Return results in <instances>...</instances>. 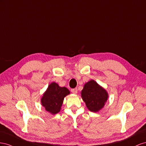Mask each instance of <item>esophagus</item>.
Segmentation results:
<instances>
[{
    "mask_svg": "<svg viewBox=\"0 0 146 146\" xmlns=\"http://www.w3.org/2000/svg\"><path fill=\"white\" fill-rule=\"evenodd\" d=\"M71 91L73 94H77L78 92V89L77 88H74V89H71Z\"/></svg>",
    "mask_w": 146,
    "mask_h": 146,
    "instance_id": "34e87169",
    "label": "esophagus"
}]
</instances>
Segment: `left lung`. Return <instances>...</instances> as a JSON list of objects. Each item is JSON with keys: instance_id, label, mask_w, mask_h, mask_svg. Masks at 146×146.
Instances as JSON below:
<instances>
[{"instance_id": "left-lung-1", "label": "left lung", "mask_w": 146, "mask_h": 146, "mask_svg": "<svg viewBox=\"0 0 146 146\" xmlns=\"http://www.w3.org/2000/svg\"><path fill=\"white\" fill-rule=\"evenodd\" d=\"M81 97L86 106L92 112H97L105 105L108 95L103 87L94 80L84 85L81 92Z\"/></svg>"}]
</instances>
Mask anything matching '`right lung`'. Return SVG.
<instances>
[{
    "mask_svg": "<svg viewBox=\"0 0 146 146\" xmlns=\"http://www.w3.org/2000/svg\"><path fill=\"white\" fill-rule=\"evenodd\" d=\"M69 94L67 88L59 87L57 83L52 82L43 94L41 104L47 111L56 114L60 111L64 97Z\"/></svg>",
    "mask_w": 146,
    "mask_h": 146,
    "instance_id": "add662e5",
    "label": "right lung"
}]
</instances>
